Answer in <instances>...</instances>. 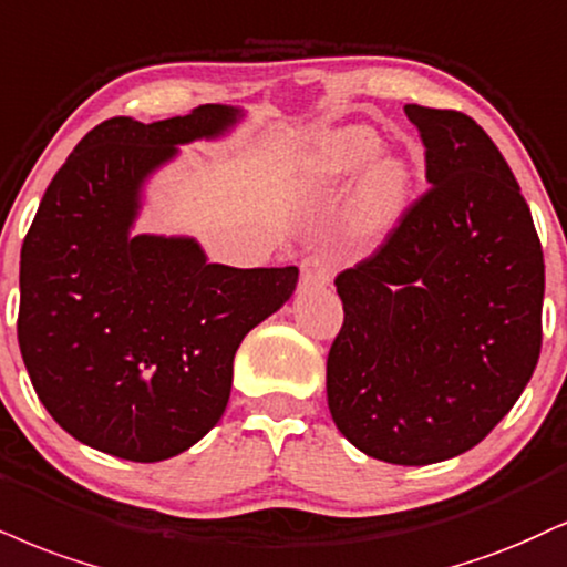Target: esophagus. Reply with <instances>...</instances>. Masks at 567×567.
<instances>
[{
    "instance_id": "esophagus-1",
    "label": "esophagus",
    "mask_w": 567,
    "mask_h": 567,
    "mask_svg": "<svg viewBox=\"0 0 567 567\" xmlns=\"http://www.w3.org/2000/svg\"><path fill=\"white\" fill-rule=\"evenodd\" d=\"M332 269L322 256H309L301 264V290H319L330 285Z\"/></svg>"
}]
</instances>
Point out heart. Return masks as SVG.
I'll list each match as a JSON object with an SVG mask.
<instances>
[{"label":"heart","instance_id":"b5f03b06","mask_svg":"<svg viewBox=\"0 0 567 567\" xmlns=\"http://www.w3.org/2000/svg\"><path fill=\"white\" fill-rule=\"evenodd\" d=\"M383 153V140L367 126L336 128L319 142L311 158V179L340 189L361 173L346 208L351 240L378 245L391 237L412 208L417 174L406 158Z\"/></svg>","mask_w":567,"mask_h":567}]
</instances>
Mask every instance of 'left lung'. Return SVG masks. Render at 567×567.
<instances>
[{"instance_id":"obj_1","label":"left lung","mask_w":567,"mask_h":567,"mask_svg":"<svg viewBox=\"0 0 567 567\" xmlns=\"http://www.w3.org/2000/svg\"><path fill=\"white\" fill-rule=\"evenodd\" d=\"M431 189L370 258L340 271L327 406L391 465L465 454L499 425L542 351L544 254L491 136L465 113L404 105Z\"/></svg>"}]
</instances>
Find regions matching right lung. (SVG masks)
I'll return each mask as SVG.
<instances>
[{
  "label": "right lung",
  "instance_id": "obj_1",
  "mask_svg": "<svg viewBox=\"0 0 567 567\" xmlns=\"http://www.w3.org/2000/svg\"><path fill=\"white\" fill-rule=\"evenodd\" d=\"M243 115L102 121L39 203L20 248V353L54 422L97 452L161 462L195 446L227 409L243 338L296 290V266L208 264L195 237L132 231L150 176Z\"/></svg>",
  "mask_w": 567,
  "mask_h": 567
}]
</instances>
